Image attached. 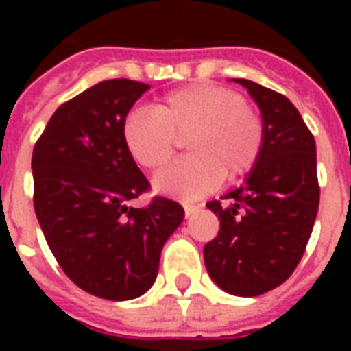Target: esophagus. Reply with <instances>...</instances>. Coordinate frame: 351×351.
<instances>
[{"instance_id": "1", "label": "esophagus", "mask_w": 351, "mask_h": 351, "mask_svg": "<svg viewBox=\"0 0 351 351\" xmlns=\"http://www.w3.org/2000/svg\"><path fill=\"white\" fill-rule=\"evenodd\" d=\"M199 210L197 205H190V203H186L184 205V214H186V218H190L191 214H195Z\"/></svg>"}]
</instances>
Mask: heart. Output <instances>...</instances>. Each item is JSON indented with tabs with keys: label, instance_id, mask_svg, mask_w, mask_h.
Wrapping results in <instances>:
<instances>
[{
	"label": "heart",
	"instance_id": "1",
	"mask_svg": "<svg viewBox=\"0 0 351 351\" xmlns=\"http://www.w3.org/2000/svg\"><path fill=\"white\" fill-rule=\"evenodd\" d=\"M186 137L191 154L154 178L156 190L197 199L243 178L256 167L265 131L258 110L231 88L197 82L165 93L152 110L135 108L122 123V138L138 167L156 171L175 156Z\"/></svg>",
	"mask_w": 351,
	"mask_h": 351
}]
</instances>
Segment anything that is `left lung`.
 I'll return each mask as SVG.
<instances>
[{
  "mask_svg": "<svg viewBox=\"0 0 351 351\" xmlns=\"http://www.w3.org/2000/svg\"><path fill=\"white\" fill-rule=\"evenodd\" d=\"M263 120V150L241 188L206 206L220 231L206 243L205 265L223 291L256 297L284 284L301 261L316 221V141L286 95L246 79Z\"/></svg>",
  "mask_w": 351,
  "mask_h": 351,
  "instance_id": "8db88e82",
  "label": "left lung"
}]
</instances>
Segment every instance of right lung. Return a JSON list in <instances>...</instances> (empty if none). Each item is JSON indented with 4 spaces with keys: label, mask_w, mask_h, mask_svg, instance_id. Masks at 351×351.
<instances>
[{
    "label": "right lung",
    "mask_w": 351,
    "mask_h": 351,
    "mask_svg": "<svg viewBox=\"0 0 351 351\" xmlns=\"http://www.w3.org/2000/svg\"><path fill=\"white\" fill-rule=\"evenodd\" d=\"M148 88L103 80L65 101L32 156L35 214L49 248L80 289L108 301L150 289L161 248L184 220L167 197L130 206L150 184L123 145L122 123Z\"/></svg>",
    "instance_id": "add662e5"
}]
</instances>
